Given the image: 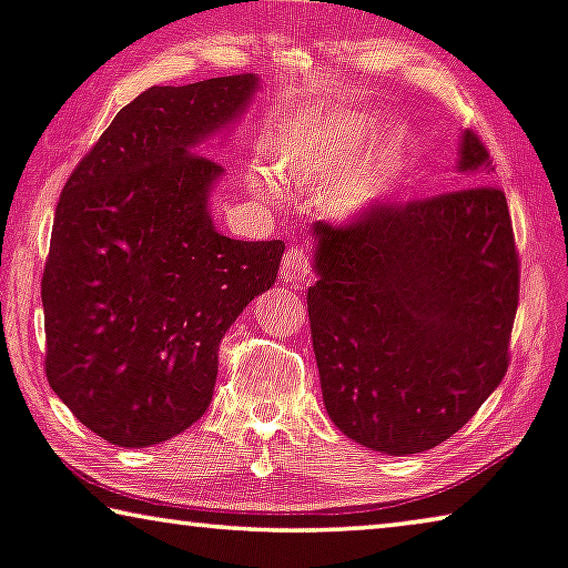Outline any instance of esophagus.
I'll return each instance as SVG.
<instances>
[{
  "label": "esophagus",
  "instance_id": "obj_1",
  "mask_svg": "<svg viewBox=\"0 0 568 568\" xmlns=\"http://www.w3.org/2000/svg\"><path fill=\"white\" fill-rule=\"evenodd\" d=\"M281 277L285 283H303L311 277V257L303 247H291L281 262Z\"/></svg>",
  "mask_w": 568,
  "mask_h": 568
}]
</instances>
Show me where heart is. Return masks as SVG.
<instances>
[{
  "label": "heart",
  "mask_w": 568,
  "mask_h": 568,
  "mask_svg": "<svg viewBox=\"0 0 568 568\" xmlns=\"http://www.w3.org/2000/svg\"><path fill=\"white\" fill-rule=\"evenodd\" d=\"M369 138V120L332 122L277 148L275 173L295 191L318 193V206L328 219H357L387 196L403 152L400 134L385 132L354 160ZM257 193L273 199V183L260 178Z\"/></svg>",
  "instance_id": "heart-1"
}]
</instances>
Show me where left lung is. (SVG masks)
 <instances>
[{"label":"left lung","instance_id":"8db88e82","mask_svg":"<svg viewBox=\"0 0 568 568\" xmlns=\"http://www.w3.org/2000/svg\"><path fill=\"white\" fill-rule=\"evenodd\" d=\"M469 185L346 226H311L308 318L324 405L352 442L387 456L434 448L507 372L518 252L489 155L462 132Z\"/></svg>","mask_w":568,"mask_h":568}]
</instances>
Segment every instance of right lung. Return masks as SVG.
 <instances>
[{
  "label": "right lung",
  "mask_w": 568,
  "mask_h": 568,
  "mask_svg": "<svg viewBox=\"0 0 568 568\" xmlns=\"http://www.w3.org/2000/svg\"><path fill=\"white\" fill-rule=\"evenodd\" d=\"M257 89L240 73L142 91L63 185L42 273L45 375L109 444L145 448L193 426L226 328L275 283L285 244L216 232L224 168L201 155Z\"/></svg>",
  "instance_id": "obj_1"
}]
</instances>
